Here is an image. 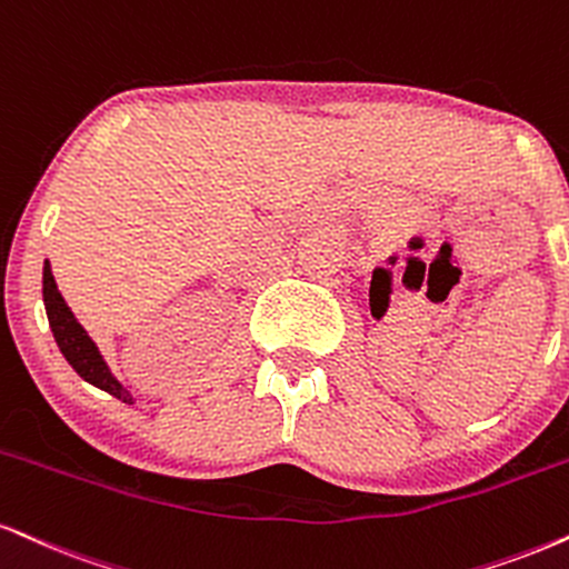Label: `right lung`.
I'll return each mask as SVG.
<instances>
[{
	"mask_svg": "<svg viewBox=\"0 0 569 569\" xmlns=\"http://www.w3.org/2000/svg\"><path fill=\"white\" fill-rule=\"evenodd\" d=\"M44 310L47 320H50V328L54 333V341H58L63 358L71 362L73 371H77L81 379L89 381V385L106 389L108 395L119 397L121 402H132V395L127 392L119 381L113 379V373L108 371L106 360L94 347V341L89 339V333L81 328V323L73 318L71 307L66 305V299L60 297L58 283H54V276L50 270V262H44Z\"/></svg>",
	"mask_w": 569,
	"mask_h": 569,
	"instance_id": "obj_1",
	"label": "right lung"
}]
</instances>
